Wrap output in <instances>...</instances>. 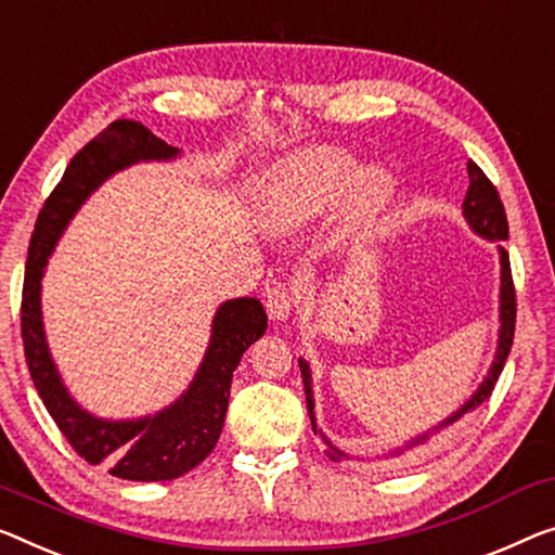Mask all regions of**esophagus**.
Here are the masks:
<instances>
[{"label":"esophagus","mask_w":555,"mask_h":555,"mask_svg":"<svg viewBox=\"0 0 555 555\" xmlns=\"http://www.w3.org/2000/svg\"><path fill=\"white\" fill-rule=\"evenodd\" d=\"M296 304H299V296H296L292 286L274 284L267 292V311L274 321H286L292 317Z\"/></svg>","instance_id":"esophagus-1"}]
</instances>
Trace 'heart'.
Returning a JSON list of instances; mask_svg holds the SVG:
<instances>
[{
	"label": "heart",
	"instance_id": "heart-1",
	"mask_svg": "<svg viewBox=\"0 0 555 555\" xmlns=\"http://www.w3.org/2000/svg\"><path fill=\"white\" fill-rule=\"evenodd\" d=\"M349 189L346 211L366 221L393 192V179L378 167L357 171V159L336 146L306 149L279 167L263 202V224L271 231H296L326 214Z\"/></svg>",
	"mask_w": 555,
	"mask_h": 555
}]
</instances>
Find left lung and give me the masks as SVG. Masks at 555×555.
Here are the masks:
<instances>
[{"instance_id":"1","label":"left lung","mask_w":555,"mask_h":555,"mask_svg":"<svg viewBox=\"0 0 555 555\" xmlns=\"http://www.w3.org/2000/svg\"><path fill=\"white\" fill-rule=\"evenodd\" d=\"M463 217H466L468 227L474 229L478 236L489 238V242H503V238H508V219H506V209H503V204H501V196H499V192H495V186L491 184V179L486 177V173L478 169L474 162H468V192H466V198H463ZM499 256H501V309H499L501 311V317H499L501 328H499V346H495V357H493V363L489 369V376L483 378L481 386L476 388V393L470 396V399L463 403V406L456 413H451L449 418L441 421L438 426H434L431 431H426L424 436L413 438V441H409L406 446H403V449H396L393 456H401V453L406 449H413V446H418V443H426L428 436L441 431V428H446V426L456 424L463 413H468V411L481 406V403L491 396L495 382H499L503 363H506L508 353H511V346H514V331H516V288H514V276H511L508 251L503 249L501 244H499ZM299 369H301V378H304L306 406H309L311 426H313V431H319L317 416H313L311 369L304 359H299ZM321 436H324V434H321ZM324 443H326V453L334 461L349 459V453L336 449V446L331 443L326 436H324Z\"/></svg>"}]
</instances>
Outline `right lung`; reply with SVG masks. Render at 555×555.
Segmentation results:
<instances>
[{
	"instance_id": "obj_1",
	"label": "right lung",
	"mask_w": 555,
	"mask_h": 555,
	"mask_svg": "<svg viewBox=\"0 0 555 555\" xmlns=\"http://www.w3.org/2000/svg\"><path fill=\"white\" fill-rule=\"evenodd\" d=\"M173 156H179V149L154 137L144 124L112 121L74 156L62 181L49 194L31 234L24 271L22 341L37 393L81 459L94 466L104 463L112 476L127 481H171L209 456L224 428L234 369L244 351L267 331V311L259 299L244 296L221 304L214 313L209 349L194 382L171 406L154 416L96 418L81 409L62 384L41 324V276L49 254L79 206L112 173L137 162H169Z\"/></svg>"
}]
</instances>
